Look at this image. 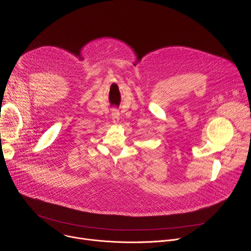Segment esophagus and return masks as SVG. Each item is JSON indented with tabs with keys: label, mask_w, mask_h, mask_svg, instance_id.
<instances>
[{
	"label": "esophagus",
	"mask_w": 251,
	"mask_h": 251,
	"mask_svg": "<svg viewBox=\"0 0 251 251\" xmlns=\"http://www.w3.org/2000/svg\"><path fill=\"white\" fill-rule=\"evenodd\" d=\"M111 116H112V122L117 125L119 123V119H120L119 111L117 109H113L112 113H111Z\"/></svg>",
	"instance_id": "esophagus-1"
}]
</instances>
